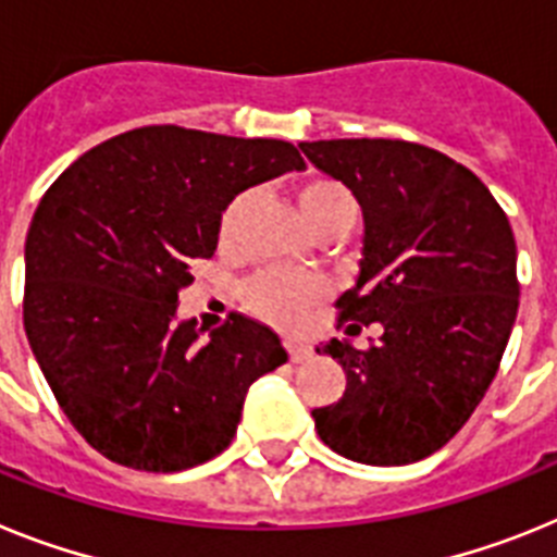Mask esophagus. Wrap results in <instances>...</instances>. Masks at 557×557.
Returning a JSON list of instances; mask_svg holds the SVG:
<instances>
[{"label": "esophagus", "mask_w": 557, "mask_h": 557, "mask_svg": "<svg viewBox=\"0 0 557 557\" xmlns=\"http://www.w3.org/2000/svg\"><path fill=\"white\" fill-rule=\"evenodd\" d=\"M285 352H288V359H292L294 364H299V361L311 359L313 347L306 345V342H297V338H288V342H285Z\"/></svg>", "instance_id": "1"}]
</instances>
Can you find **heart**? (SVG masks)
<instances>
[{
    "label": "heart",
    "mask_w": 557,
    "mask_h": 557,
    "mask_svg": "<svg viewBox=\"0 0 557 557\" xmlns=\"http://www.w3.org/2000/svg\"><path fill=\"white\" fill-rule=\"evenodd\" d=\"M297 205L308 230L313 235L327 230H350L359 215L356 196L342 182L331 176H313L297 187ZM240 201H232L221 215V240H230L232 226L238 219ZM319 288L317 280L292 277L283 272H263L244 288V299L255 317L280 327H297L306 313L317 306Z\"/></svg>",
    "instance_id": "1"
}]
</instances>
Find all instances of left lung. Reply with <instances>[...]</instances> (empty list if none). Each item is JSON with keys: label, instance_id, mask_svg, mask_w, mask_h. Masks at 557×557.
Segmentation results:
<instances>
[{"label": "left lung", "instance_id": "left-lung-1", "mask_svg": "<svg viewBox=\"0 0 557 557\" xmlns=\"http://www.w3.org/2000/svg\"><path fill=\"white\" fill-rule=\"evenodd\" d=\"M356 196L359 277L342 322L384 327L370 350L331 338L345 395L311 418L325 446L364 466H409L443 448L485 398L519 311L516 238L480 178L404 139L299 143ZM359 327V325H347Z\"/></svg>", "mask_w": 557, "mask_h": 557}]
</instances>
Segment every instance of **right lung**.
<instances>
[{"instance_id": "obj_1", "label": "right lung", "mask_w": 557, "mask_h": 557, "mask_svg": "<svg viewBox=\"0 0 557 557\" xmlns=\"http://www.w3.org/2000/svg\"><path fill=\"white\" fill-rule=\"evenodd\" d=\"M306 171L292 143L145 125L100 143L45 193L24 244V331L66 418L111 462L171 473L219 457L280 336L232 313L178 319L244 190Z\"/></svg>"}]
</instances>
